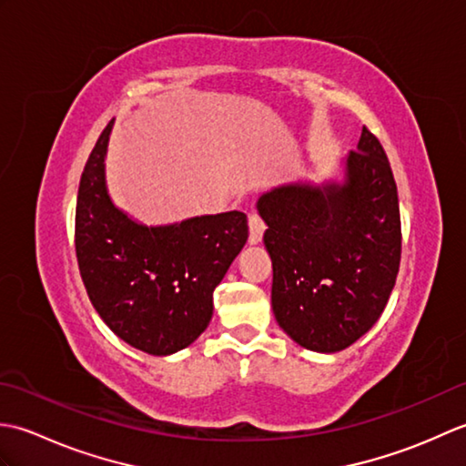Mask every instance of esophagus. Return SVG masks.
<instances>
[{
	"mask_svg": "<svg viewBox=\"0 0 466 466\" xmlns=\"http://www.w3.org/2000/svg\"><path fill=\"white\" fill-rule=\"evenodd\" d=\"M248 226H250V238H248L250 244H258L262 240L264 230H266V224L258 212H250Z\"/></svg>",
	"mask_w": 466,
	"mask_h": 466,
	"instance_id": "1",
	"label": "esophagus"
}]
</instances>
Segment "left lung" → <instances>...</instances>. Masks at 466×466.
I'll return each mask as SVG.
<instances>
[{
    "mask_svg": "<svg viewBox=\"0 0 466 466\" xmlns=\"http://www.w3.org/2000/svg\"><path fill=\"white\" fill-rule=\"evenodd\" d=\"M268 224L272 310L294 342L339 352L380 319L400 266V210L389 157L369 127L344 182L289 184L258 200Z\"/></svg>",
    "mask_w": 466,
    "mask_h": 466,
    "instance_id": "1",
    "label": "left lung"
}]
</instances>
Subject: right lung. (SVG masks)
<instances>
[{
    "label": "right lung",
    "mask_w": 466,
    "mask_h": 466,
    "mask_svg": "<svg viewBox=\"0 0 466 466\" xmlns=\"http://www.w3.org/2000/svg\"><path fill=\"white\" fill-rule=\"evenodd\" d=\"M112 126L97 137L77 190V266L114 334L147 354H174L210 324L212 292L248 240V220L232 210L147 228L117 210L104 166Z\"/></svg>",
    "instance_id": "add662e5"
}]
</instances>
